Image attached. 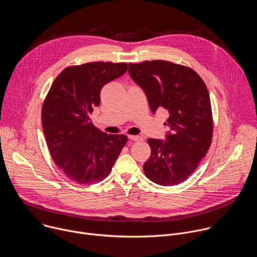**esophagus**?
Returning <instances> with one entry per match:
<instances>
[{
  "instance_id": "esophagus-1",
  "label": "esophagus",
  "mask_w": 257,
  "mask_h": 257,
  "mask_svg": "<svg viewBox=\"0 0 257 257\" xmlns=\"http://www.w3.org/2000/svg\"><path fill=\"white\" fill-rule=\"evenodd\" d=\"M128 138L130 140H133V141H140V140H142V138L140 136H135V135H128Z\"/></svg>"
}]
</instances>
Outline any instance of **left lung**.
<instances>
[{
	"label": "left lung",
	"mask_w": 257,
	"mask_h": 257,
	"mask_svg": "<svg viewBox=\"0 0 257 257\" xmlns=\"http://www.w3.org/2000/svg\"><path fill=\"white\" fill-rule=\"evenodd\" d=\"M131 78L143 89L155 114L169 113L166 140L150 138L152 154L143 165L145 176L162 186L185 181L206 155L212 138L208 90L197 73L186 66L154 60L129 63Z\"/></svg>",
	"instance_id": "1"
}]
</instances>
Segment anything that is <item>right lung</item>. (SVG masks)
<instances>
[{"label":"right lung","mask_w":257,"mask_h":257,"mask_svg":"<svg viewBox=\"0 0 257 257\" xmlns=\"http://www.w3.org/2000/svg\"><path fill=\"white\" fill-rule=\"evenodd\" d=\"M127 68V63L111 62L67 67L46 96L42 121L50 154L77 184L92 185L106 178L127 142L126 135L101 132L90 120L102 86Z\"/></svg>","instance_id":"1"}]
</instances>
